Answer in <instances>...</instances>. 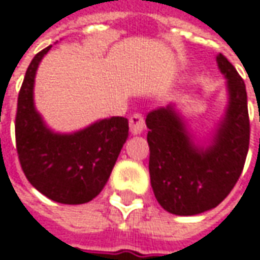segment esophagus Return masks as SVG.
<instances>
[{
  "label": "esophagus",
  "mask_w": 260,
  "mask_h": 260,
  "mask_svg": "<svg viewBox=\"0 0 260 260\" xmlns=\"http://www.w3.org/2000/svg\"><path fill=\"white\" fill-rule=\"evenodd\" d=\"M145 129V120L140 113H134L129 118V131L132 135H140Z\"/></svg>",
  "instance_id": "34e87169"
}]
</instances>
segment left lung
<instances>
[{"instance_id": "obj_1", "label": "left lung", "mask_w": 260, "mask_h": 260, "mask_svg": "<svg viewBox=\"0 0 260 260\" xmlns=\"http://www.w3.org/2000/svg\"><path fill=\"white\" fill-rule=\"evenodd\" d=\"M229 106L207 147L197 145L175 105L147 115L150 179L155 199L167 212L197 215L215 208L232 192L249 151L250 122L243 78L220 53Z\"/></svg>"}]
</instances>
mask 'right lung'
Returning a JSON list of instances; mask_svg holds the SVG:
<instances>
[{
	"mask_svg": "<svg viewBox=\"0 0 260 260\" xmlns=\"http://www.w3.org/2000/svg\"><path fill=\"white\" fill-rule=\"evenodd\" d=\"M40 51L28 65L17 100L16 147L27 180L55 202L78 205L96 198L108 182L128 138V119L113 116L97 120L74 134L51 131L33 102L35 75Z\"/></svg>",
	"mask_w": 260,
	"mask_h": 260,
	"instance_id": "add662e5",
	"label": "right lung"
}]
</instances>
